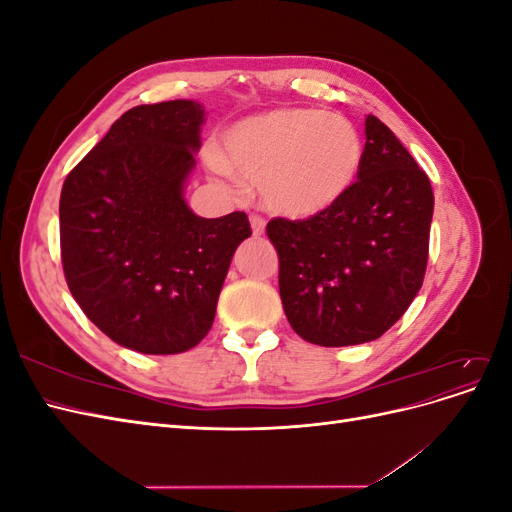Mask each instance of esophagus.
<instances>
[{
    "instance_id": "esophagus-1",
    "label": "esophagus",
    "mask_w": 512,
    "mask_h": 512,
    "mask_svg": "<svg viewBox=\"0 0 512 512\" xmlns=\"http://www.w3.org/2000/svg\"><path fill=\"white\" fill-rule=\"evenodd\" d=\"M250 224H252V232H254L256 237H258V235H262V232H265V220H262L260 215H252V218H250Z\"/></svg>"
}]
</instances>
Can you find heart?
<instances>
[{"instance_id":"b5f03b06","label":"heart","mask_w":512,"mask_h":512,"mask_svg":"<svg viewBox=\"0 0 512 512\" xmlns=\"http://www.w3.org/2000/svg\"><path fill=\"white\" fill-rule=\"evenodd\" d=\"M211 175L256 183L260 205L290 220L331 209L359 175L363 138L342 115L282 106L245 117L222 136V153L205 151Z\"/></svg>"}]
</instances>
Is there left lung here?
Returning <instances> with one entry per match:
<instances>
[{
  "mask_svg": "<svg viewBox=\"0 0 512 512\" xmlns=\"http://www.w3.org/2000/svg\"><path fill=\"white\" fill-rule=\"evenodd\" d=\"M359 179L314 218H275L280 297L294 333L316 346L374 342L423 286L433 192L408 149L367 115Z\"/></svg>",
  "mask_w": 512,
  "mask_h": 512,
  "instance_id": "obj_1",
  "label": "left lung"
}]
</instances>
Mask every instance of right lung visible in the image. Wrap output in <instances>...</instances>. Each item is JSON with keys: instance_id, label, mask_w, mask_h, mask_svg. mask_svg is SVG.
<instances>
[{"instance_id": "obj_1", "label": "right lung", "mask_w": 512, "mask_h": 512, "mask_svg": "<svg viewBox=\"0 0 512 512\" xmlns=\"http://www.w3.org/2000/svg\"><path fill=\"white\" fill-rule=\"evenodd\" d=\"M203 123L194 100L134 106L61 188L68 288L123 348H194L211 329L232 254L252 235L243 211L207 220L185 203Z\"/></svg>"}]
</instances>
